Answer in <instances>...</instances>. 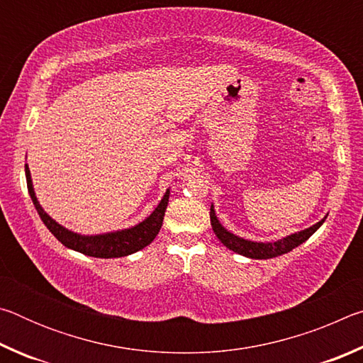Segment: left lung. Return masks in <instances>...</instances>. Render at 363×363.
<instances>
[{
  "label": "left lung",
  "instance_id": "obj_1",
  "mask_svg": "<svg viewBox=\"0 0 363 363\" xmlns=\"http://www.w3.org/2000/svg\"><path fill=\"white\" fill-rule=\"evenodd\" d=\"M210 219H211V227L216 237L220 240V243L232 250L233 253H238L242 256L251 257V259H269V257H275V256H281L291 251L293 248L299 247L301 243H304L307 238H309L312 233H314L318 227H320L327 216H325L322 220H318L317 224L307 227L304 230L294 232L291 235H286L280 240L275 242H253V240H247V238L238 237L235 233H232L225 229V227L219 223V219L216 216V211H214V206L211 205L210 210Z\"/></svg>",
  "mask_w": 363,
  "mask_h": 363
}]
</instances>
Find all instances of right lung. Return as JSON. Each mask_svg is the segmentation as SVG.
Segmentation results:
<instances>
[{
	"instance_id": "obj_1",
	"label": "right lung",
	"mask_w": 363,
	"mask_h": 363,
	"mask_svg": "<svg viewBox=\"0 0 363 363\" xmlns=\"http://www.w3.org/2000/svg\"><path fill=\"white\" fill-rule=\"evenodd\" d=\"M26 177H27V187L30 199H32L33 205L38 211L40 218L45 225L49 229L57 240L64 245V247L75 250L78 253H83L86 256L93 257H123L128 255L136 253V251L145 248L147 245L153 242V238L158 235L160 229H162L164 211H167L168 201H169V189L164 192L162 201L158 206L147 216L143 223H139L128 229L107 232V233H97V235H82V233L72 232L65 229L64 225L56 223L49 214L43 210L38 199L35 195L32 174H30L28 164H26Z\"/></svg>"
}]
</instances>
